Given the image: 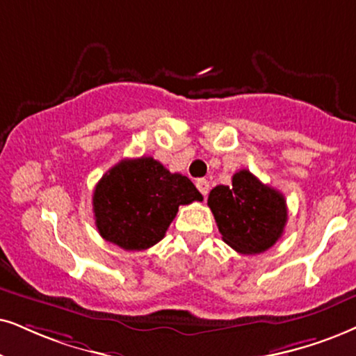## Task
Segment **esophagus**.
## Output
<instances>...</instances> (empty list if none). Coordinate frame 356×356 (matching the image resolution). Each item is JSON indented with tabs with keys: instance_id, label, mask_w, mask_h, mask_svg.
<instances>
[{
	"instance_id": "esophagus-1",
	"label": "esophagus",
	"mask_w": 356,
	"mask_h": 356,
	"mask_svg": "<svg viewBox=\"0 0 356 356\" xmlns=\"http://www.w3.org/2000/svg\"><path fill=\"white\" fill-rule=\"evenodd\" d=\"M195 186H197V188H199L200 191V193L202 195H207V193H209V187H210V184H209V181H207V179H199V181L195 182Z\"/></svg>"
}]
</instances>
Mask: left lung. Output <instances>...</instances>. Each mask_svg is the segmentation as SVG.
Listing matches in <instances>:
<instances>
[{
    "mask_svg": "<svg viewBox=\"0 0 356 356\" xmlns=\"http://www.w3.org/2000/svg\"><path fill=\"white\" fill-rule=\"evenodd\" d=\"M209 207L223 241L241 254L264 253L284 233V195L246 169L233 175L232 186L211 188Z\"/></svg>",
    "mask_w": 356,
    "mask_h": 356,
    "instance_id": "obj_1",
    "label": "left lung"
}]
</instances>
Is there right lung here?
<instances>
[{"mask_svg": "<svg viewBox=\"0 0 356 356\" xmlns=\"http://www.w3.org/2000/svg\"><path fill=\"white\" fill-rule=\"evenodd\" d=\"M195 200L204 197L191 179L143 156L121 161L103 175L93 191V213L102 238L141 251L163 240L179 205Z\"/></svg>", "mask_w": 356, "mask_h": 356, "instance_id": "1", "label": "right lung"}]
</instances>
